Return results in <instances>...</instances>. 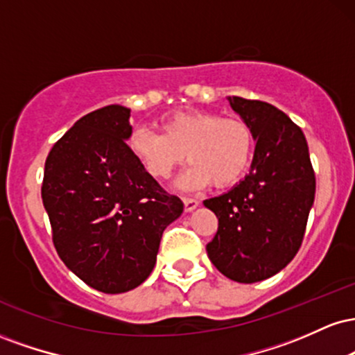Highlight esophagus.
I'll use <instances>...</instances> for the list:
<instances>
[{
  "instance_id": "1",
  "label": "esophagus",
  "mask_w": 355,
  "mask_h": 355,
  "mask_svg": "<svg viewBox=\"0 0 355 355\" xmlns=\"http://www.w3.org/2000/svg\"><path fill=\"white\" fill-rule=\"evenodd\" d=\"M183 205H185L187 211H193L198 207V200H195V198H190V197H185L183 198Z\"/></svg>"
}]
</instances>
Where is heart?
Wrapping results in <instances>:
<instances>
[{"instance_id": "heart-1", "label": "heart", "mask_w": 355, "mask_h": 355, "mask_svg": "<svg viewBox=\"0 0 355 355\" xmlns=\"http://www.w3.org/2000/svg\"><path fill=\"white\" fill-rule=\"evenodd\" d=\"M130 150L150 177L166 180L185 160L191 162L180 183L200 189L211 182L218 189L245 175L254 153V133L245 121L205 110L173 112L162 120V133L133 130Z\"/></svg>"}]
</instances>
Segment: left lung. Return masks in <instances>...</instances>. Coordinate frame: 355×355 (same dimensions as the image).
<instances>
[{"label":"left lung","instance_id":"left-lung-1","mask_svg":"<svg viewBox=\"0 0 355 355\" xmlns=\"http://www.w3.org/2000/svg\"><path fill=\"white\" fill-rule=\"evenodd\" d=\"M252 128L250 172L234 189L203 202L218 218L207 254L218 272L240 284L275 275L302 243L315 197V175L302 130L274 105L229 96Z\"/></svg>","mask_w":355,"mask_h":355}]
</instances>
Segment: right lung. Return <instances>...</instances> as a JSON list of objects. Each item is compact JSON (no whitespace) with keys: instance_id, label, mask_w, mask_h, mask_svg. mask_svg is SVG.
<instances>
[{"instance_id":"1","label":"right lung","mask_w":355,"mask_h":355,"mask_svg":"<svg viewBox=\"0 0 355 355\" xmlns=\"http://www.w3.org/2000/svg\"><path fill=\"white\" fill-rule=\"evenodd\" d=\"M130 108L95 110L53 145L42 198L60 259L85 284L121 294L144 284L162 234L183 203L158 185L126 145Z\"/></svg>"}]
</instances>
